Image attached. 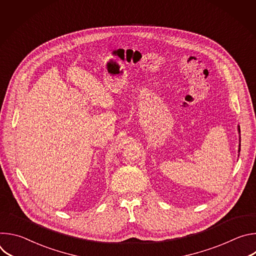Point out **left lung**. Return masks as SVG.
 Returning <instances> with one entry per match:
<instances>
[{
  "instance_id": "left-lung-1",
  "label": "left lung",
  "mask_w": 256,
  "mask_h": 256,
  "mask_svg": "<svg viewBox=\"0 0 256 256\" xmlns=\"http://www.w3.org/2000/svg\"><path fill=\"white\" fill-rule=\"evenodd\" d=\"M239 152H240V149H239Z\"/></svg>"
}]
</instances>
